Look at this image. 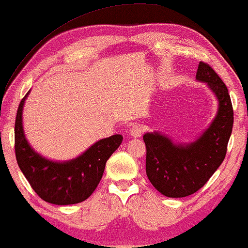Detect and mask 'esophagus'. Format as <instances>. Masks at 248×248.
<instances>
[{
	"instance_id": "obj_1",
	"label": "esophagus",
	"mask_w": 248,
	"mask_h": 248,
	"mask_svg": "<svg viewBox=\"0 0 248 248\" xmlns=\"http://www.w3.org/2000/svg\"><path fill=\"white\" fill-rule=\"evenodd\" d=\"M129 131H130L131 137L138 138V137H140L141 134H142V128L139 124H134V125H131L130 130H129Z\"/></svg>"
}]
</instances>
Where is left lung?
I'll return each instance as SVG.
<instances>
[{
  "label": "left lung",
  "mask_w": 248,
  "mask_h": 248,
  "mask_svg": "<svg viewBox=\"0 0 248 248\" xmlns=\"http://www.w3.org/2000/svg\"><path fill=\"white\" fill-rule=\"evenodd\" d=\"M195 78L207 83L218 99L217 114L207 130L186 145L156 131L144 135L146 174L155 189L169 198L187 197L200 190L225 159L232 135L233 111L227 86L203 62Z\"/></svg>",
  "instance_id": "1"
}]
</instances>
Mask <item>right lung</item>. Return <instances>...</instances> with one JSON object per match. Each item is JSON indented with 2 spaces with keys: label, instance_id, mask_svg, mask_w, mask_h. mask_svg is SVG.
<instances>
[{
  "label": "right lung",
  "instance_id": "obj_1",
  "mask_svg": "<svg viewBox=\"0 0 248 248\" xmlns=\"http://www.w3.org/2000/svg\"><path fill=\"white\" fill-rule=\"evenodd\" d=\"M29 93L21 100L15 124L16 157L21 172L44 201L58 205L79 203L96 189L107 160L123 142V136L101 139L78 157L67 162L45 158L33 151L24 136L22 111Z\"/></svg>",
  "mask_w": 248,
  "mask_h": 248
}]
</instances>
